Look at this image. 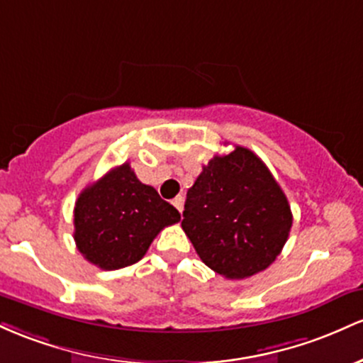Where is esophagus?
<instances>
[{
	"instance_id": "1",
	"label": "esophagus",
	"mask_w": 363,
	"mask_h": 363,
	"mask_svg": "<svg viewBox=\"0 0 363 363\" xmlns=\"http://www.w3.org/2000/svg\"><path fill=\"white\" fill-rule=\"evenodd\" d=\"M171 203H173V206L177 207V209L182 213V209H183V197H182V195H177V197H174L173 201H171Z\"/></svg>"
}]
</instances>
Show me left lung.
Here are the masks:
<instances>
[{
	"instance_id": "left-lung-1",
	"label": "left lung",
	"mask_w": 363,
	"mask_h": 363,
	"mask_svg": "<svg viewBox=\"0 0 363 363\" xmlns=\"http://www.w3.org/2000/svg\"><path fill=\"white\" fill-rule=\"evenodd\" d=\"M293 216L278 182L250 149L214 156L186 192L182 228L207 267L228 279L267 269Z\"/></svg>"
}]
</instances>
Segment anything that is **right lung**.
<instances>
[{"mask_svg": "<svg viewBox=\"0 0 363 363\" xmlns=\"http://www.w3.org/2000/svg\"><path fill=\"white\" fill-rule=\"evenodd\" d=\"M178 221L180 213L125 162L79 195L73 238L84 259L99 269L115 271L138 262L162 228Z\"/></svg>", "mask_w": 363, "mask_h": 363, "instance_id": "right-lung-1", "label": "right lung"}]
</instances>
